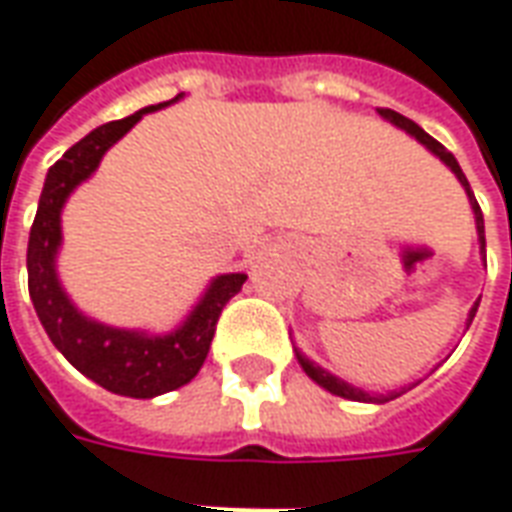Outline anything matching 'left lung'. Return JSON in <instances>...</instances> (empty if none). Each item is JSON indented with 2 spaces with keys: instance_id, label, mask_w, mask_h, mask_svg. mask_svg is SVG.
Listing matches in <instances>:
<instances>
[{
  "instance_id": "left-lung-1",
  "label": "left lung",
  "mask_w": 512,
  "mask_h": 512,
  "mask_svg": "<svg viewBox=\"0 0 512 512\" xmlns=\"http://www.w3.org/2000/svg\"><path fill=\"white\" fill-rule=\"evenodd\" d=\"M380 118H386L389 123H394L397 129H402L405 134H411L416 143H422L433 157H438L444 165H447L452 173H455V179L460 181V187L466 190V195H469V204H471V212H474V223H477V239H480V256L485 259V223H482V212H480V204H477V198H474V192H471L469 187V179L463 176V170H460L458 159L449 154L447 148L438 143L436 137H430V134L424 132L419 123H413L411 118H405V115H400V112L394 110H380ZM477 306H480V300L471 306L469 317H466V328L471 325V320H474V314H477ZM295 358L297 364L303 366V372H306L308 378L314 380L317 386H322L325 391H331V394H336V397H344V400H353V402H389V400H397L400 394H405V391H411L413 386H419V383H411V386H402V389H394L389 391V394H375V391H364L358 389V386H353V383H347V380L336 378V375H331L328 369H322L320 364H314L308 355H303L300 350L295 347Z\"/></svg>"
}]
</instances>
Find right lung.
Here are the masks:
<instances>
[{
	"mask_svg": "<svg viewBox=\"0 0 512 512\" xmlns=\"http://www.w3.org/2000/svg\"><path fill=\"white\" fill-rule=\"evenodd\" d=\"M179 99H184V93L162 104L143 107L123 121L104 123L68 148L63 159H57L46 173L27 245L32 306L54 347L68 358V364L99 383L101 389L134 400H151L181 389L198 375L209 355L220 311L242 289L248 275L226 273L212 278L190 314L168 333L129 331L93 320L74 306L57 275V253L63 245V206L71 192L96 173L104 154L134 123Z\"/></svg>",
	"mask_w": 512,
	"mask_h": 512,
	"instance_id": "obj_1",
	"label": "right lung"
}]
</instances>
